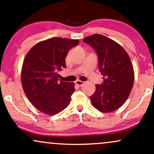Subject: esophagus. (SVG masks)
Instances as JSON below:
<instances>
[{
    "mask_svg": "<svg viewBox=\"0 0 154 154\" xmlns=\"http://www.w3.org/2000/svg\"><path fill=\"white\" fill-rule=\"evenodd\" d=\"M84 82H82V81H80V80H77L75 81V85H77V86H79V87H82V86L84 85Z\"/></svg>",
    "mask_w": 154,
    "mask_h": 154,
    "instance_id": "1",
    "label": "esophagus"
}]
</instances>
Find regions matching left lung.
<instances>
[{
	"instance_id": "8db88e82",
	"label": "left lung",
	"mask_w": 154,
	"mask_h": 154,
	"mask_svg": "<svg viewBox=\"0 0 154 154\" xmlns=\"http://www.w3.org/2000/svg\"><path fill=\"white\" fill-rule=\"evenodd\" d=\"M83 42L92 46L98 58L103 82L96 85L91 98L95 109L109 113L120 108L128 99L134 82V69L130 56L119 44L102 35L88 36Z\"/></svg>"
}]
</instances>
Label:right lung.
<instances>
[{
	"label": "right lung",
	"instance_id": "add662e5",
	"mask_svg": "<svg viewBox=\"0 0 154 154\" xmlns=\"http://www.w3.org/2000/svg\"><path fill=\"white\" fill-rule=\"evenodd\" d=\"M78 40L53 38L37 43L26 55L22 69L24 93L39 111L54 115L68 106L74 82H59V71L66 68L67 54Z\"/></svg>",
	"mask_w": 154,
	"mask_h": 154
}]
</instances>
